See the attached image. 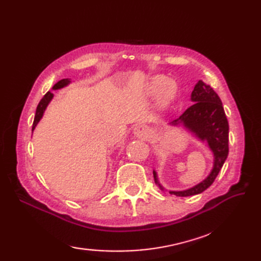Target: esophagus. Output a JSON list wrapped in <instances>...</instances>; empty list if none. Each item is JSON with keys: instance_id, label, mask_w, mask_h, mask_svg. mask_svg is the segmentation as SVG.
Wrapping results in <instances>:
<instances>
[{"instance_id": "1", "label": "esophagus", "mask_w": 261, "mask_h": 261, "mask_svg": "<svg viewBox=\"0 0 261 261\" xmlns=\"http://www.w3.org/2000/svg\"><path fill=\"white\" fill-rule=\"evenodd\" d=\"M134 134L138 138H146L149 135V128L146 125H137L135 128H134Z\"/></svg>"}]
</instances>
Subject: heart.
<instances>
[{
	"label": "heart",
	"instance_id": "b5f03b06",
	"mask_svg": "<svg viewBox=\"0 0 261 261\" xmlns=\"http://www.w3.org/2000/svg\"><path fill=\"white\" fill-rule=\"evenodd\" d=\"M173 92H174V87H173L172 84H168L164 87V89L162 91V96L164 99H169L172 97Z\"/></svg>",
	"mask_w": 261,
	"mask_h": 261
}]
</instances>
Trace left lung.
I'll return each instance as SVG.
<instances>
[{"instance_id": "8db88e82", "label": "left lung", "mask_w": 261, "mask_h": 261, "mask_svg": "<svg viewBox=\"0 0 261 261\" xmlns=\"http://www.w3.org/2000/svg\"><path fill=\"white\" fill-rule=\"evenodd\" d=\"M194 103L181 114L173 124L183 123L185 127L195 133L201 140H206L215 155V165L209 176L200 184L183 192H170L178 197H187L200 194L212 185L228 154V122L222 102L216 91L209 85L199 81L192 92ZM155 183L156 174L153 172Z\"/></svg>"}]
</instances>
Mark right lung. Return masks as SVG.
<instances>
[{
	"label": "right lung",
	"mask_w": 261,
	"mask_h": 261,
	"mask_svg": "<svg viewBox=\"0 0 261 261\" xmlns=\"http://www.w3.org/2000/svg\"><path fill=\"white\" fill-rule=\"evenodd\" d=\"M68 83H69V80H68V78H66V80H62V81L58 82L57 84H55V85L53 86V89H54V90H57V89L63 88V87L66 86ZM52 98H53V93H51V92H46V93L44 94V96H43V98L40 100V102H39V105H38L37 110H36V115H35L34 124H33V132H34L35 127L37 126L38 122L41 120V117H42V115H43L44 110H45L46 106L49 105V102L51 101V99H52Z\"/></svg>",
	"instance_id": "1"
}]
</instances>
